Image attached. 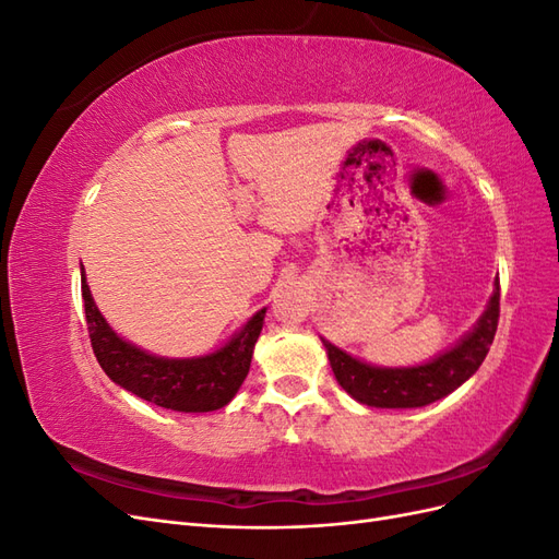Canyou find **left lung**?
<instances>
[{"instance_id": "left-lung-1", "label": "left lung", "mask_w": 559, "mask_h": 559, "mask_svg": "<svg viewBox=\"0 0 559 559\" xmlns=\"http://www.w3.org/2000/svg\"><path fill=\"white\" fill-rule=\"evenodd\" d=\"M499 280L478 324L460 343L421 366L380 368L349 357L341 347L321 337L335 380L345 392L373 408H421L462 386L485 361L499 324Z\"/></svg>"}]
</instances>
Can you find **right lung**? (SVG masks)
<instances>
[{"label": "right lung", "instance_id": "1", "mask_svg": "<svg viewBox=\"0 0 559 559\" xmlns=\"http://www.w3.org/2000/svg\"><path fill=\"white\" fill-rule=\"evenodd\" d=\"M81 296L86 308L91 345L105 373L134 396L179 413H210L224 408L242 386L253 345H257L265 308L253 314L240 333L207 357L165 359L154 357L116 335L91 296L81 267Z\"/></svg>", "mask_w": 559, "mask_h": 559}]
</instances>
